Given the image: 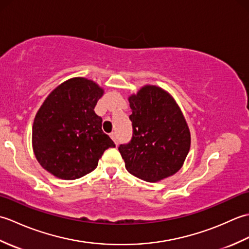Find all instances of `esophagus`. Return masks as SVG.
Listing matches in <instances>:
<instances>
[{
    "label": "esophagus",
    "instance_id": "obj_1",
    "mask_svg": "<svg viewBox=\"0 0 249 249\" xmlns=\"http://www.w3.org/2000/svg\"><path fill=\"white\" fill-rule=\"evenodd\" d=\"M110 137H111V139L114 141V143L118 144V136H116V133H111Z\"/></svg>",
    "mask_w": 249,
    "mask_h": 249
}]
</instances>
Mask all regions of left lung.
I'll return each mask as SVG.
<instances>
[{
	"instance_id": "8db88e82",
	"label": "left lung",
	"mask_w": 249,
	"mask_h": 249,
	"mask_svg": "<svg viewBox=\"0 0 249 249\" xmlns=\"http://www.w3.org/2000/svg\"><path fill=\"white\" fill-rule=\"evenodd\" d=\"M133 139L119 151L126 170L146 182H158L183 167L190 149V131L170 93L146 84L128 97Z\"/></svg>"
}]
</instances>
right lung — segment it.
Returning a JSON list of instances; mask_svg holds the SVG:
<instances>
[{
  "label": "right lung",
  "mask_w": 249,
  "mask_h": 249,
  "mask_svg": "<svg viewBox=\"0 0 249 249\" xmlns=\"http://www.w3.org/2000/svg\"><path fill=\"white\" fill-rule=\"evenodd\" d=\"M105 93L91 79L71 78L57 86L37 111L32 146L46 171L62 179L92 172L109 147H115L102 129L94 108Z\"/></svg>",
  "instance_id": "obj_1"
}]
</instances>
